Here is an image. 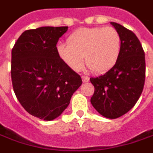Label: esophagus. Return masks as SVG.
I'll list each match as a JSON object with an SVG mask.
<instances>
[{"instance_id":"34e87169","label":"esophagus","mask_w":153,"mask_h":153,"mask_svg":"<svg viewBox=\"0 0 153 153\" xmlns=\"http://www.w3.org/2000/svg\"><path fill=\"white\" fill-rule=\"evenodd\" d=\"M82 80L83 82H89L90 78H89L88 76H82Z\"/></svg>"}]
</instances>
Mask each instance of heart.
Listing matches in <instances>:
<instances>
[{
    "label": "heart",
    "mask_w": 153,
    "mask_h": 153,
    "mask_svg": "<svg viewBox=\"0 0 153 153\" xmlns=\"http://www.w3.org/2000/svg\"><path fill=\"white\" fill-rule=\"evenodd\" d=\"M121 37L111 27H83L72 33L68 44L57 46L60 58L71 69L78 71L86 64L97 73L111 70L118 60Z\"/></svg>",
    "instance_id": "heart-1"
}]
</instances>
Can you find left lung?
Segmentation results:
<instances>
[{"label":"left lung","mask_w":153,"mask_h":153,"mask_svg":"<svg viewBox=\"0 0 153 153\" xmlns=\"http://www.w3.org/2000/svg\"><path fill=\"white\" fill-rule=\"evenodd\" d=\"M121 37L118 60L105 74L90 80L95 87L91 103L107 118L127 113L138 100L146 79L145 52L136 35L124 26L111 22Z\"/></svg>","instance_id":"left-lung-1"}]
</instances>
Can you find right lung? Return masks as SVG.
<instances>
[{
	"instance_id": "obj_1",
	"label": "right lung",
	"mask_w": 153,
	"mask_h": 153,
	"mask_svg": "<svg viewBox=\"0 0 153 153\" xmlns=\"http://www.w3.org/2000/svg\"><path fill=\"white\" fill-rule=\"evenodd\" d=\"M68 27L24 31L12 49L11 78L18 101L45 121L59 117L81 86V76L62 60L56 43Z\"/></svg>"
}]
</instances>
